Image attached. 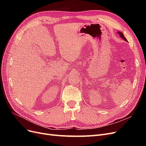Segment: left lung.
Returning <instances> with one entry per match:
<instances>
[{"label":"left lung","instance_id":"1","mask_svg":"<svg viewBox=\"0 0 146 146\" xmlns=\"http://www.w3.org/2000/svg\"><path fill=\"white\" fill-rule=\"evenodd\" d=\"M117 33L119 34V35H120V36H121L123 39H124L125 41H127V39L124 37V36H123V34L122 33H121V32H118Z\"/></svg>","mask_w":146,"mask_h":146}]
</instances>
